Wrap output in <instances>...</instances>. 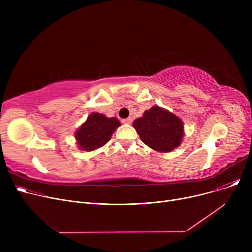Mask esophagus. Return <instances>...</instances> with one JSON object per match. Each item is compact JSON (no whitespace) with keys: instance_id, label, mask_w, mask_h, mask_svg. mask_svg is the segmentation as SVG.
<instances>
[{"instance_id":"1","label":"esophagus","mask_w":252,"mask_h":252,"mask_svg":"<svg viewBox=\"0 0 252 252\" xmlns=\"http://www.w3.org/2000/svg\"><path fill=\"white\" fill-rule=\"evenodd\" d=\"M131 122H133V118H131V117H127V118L123 119V123H124L125 125H130Z\"/></svg>"}]
</instances>
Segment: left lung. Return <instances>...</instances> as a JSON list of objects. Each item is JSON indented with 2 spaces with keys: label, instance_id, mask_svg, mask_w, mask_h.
<instances>
[{
  "label": "left lung",
  "instance_id": "obj_1",
  "mask_svg": "<svg viewBox=\"0 0 252 252\" xmlns=\"http://www.w3.org/2000/svg\"><path fill=\"white\" fill-rule=\"evenodd\" d=\"M142 142L158 152H170L178 148L184 137V124L168 110L153 106L133 124Z\"/></svg>",
  "mask_w": 252,
  "mask_h": 252
}]
</instances>
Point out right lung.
<instances>
[{
    "label": "right lung",
    "instance_id": "obj_1",
    "mask_svg": "<svg viewBox=\"0 0 252 252\" xmlns=\"http://www.w3.org/2000/svg\"><path fill=\"white\" fill-rule=\"evenodd\" d=\"M119 126L121 123L115 117H106L97 112L91 113L86 123L75 131L79 149L93 151L104 146Z\"/></svg>",
    "mask_w": 252,
    "mask_h": 252
}]
</instances>
